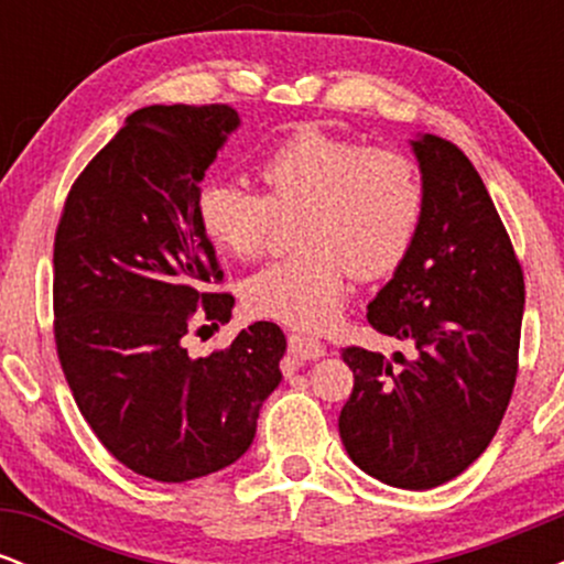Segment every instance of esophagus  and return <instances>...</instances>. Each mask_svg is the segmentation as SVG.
Masks as SVG:
<instances>
[{
	"instance_id": "obj_1",
	"label": "esophagus",
	"mask_w": 564,
	"mask_h": 564,
	"mask_svg": "<svg viewBox=\"0 0 564 564\" xmlns=\"http://www.w3.org/2000/svg\"><path fill=\"white\" fill-rule=\"evenodd\" d=\"M289 349L300 360H315L321 358V355H326V347H323L318 339H313V336H302V334H289Z\"/></svg>"
}]
</instances>
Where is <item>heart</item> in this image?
<instances>
[{
	"mask_svg": "<svg viewBox=\"0 0 564 564\" xmlns=\"http://www.w3.org/2000/svg\"><path fill=\"white\" fill-rule=\"evenodd\" d=\"M262 193L236 180H206L196 217L215 249L249 262L275 219H291L294 254L243 281L249 313L294 328H323L339 313L347 270L358 281L390 275L416 241L424 183L416 161L394 148L307 127L278 142L257 166Z\"/></svg>",
	"mask_w": 564,
	"mask_h": 564,
	"instance_id": "b5f03b06",
	"label": "heart"
}]
</instances>
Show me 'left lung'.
I'll use <instances>...</instances> for the list:
<instances>
[{"mask_svg":"<svg viewBox=\"0 0 564 564\" xmlns=\"http://www.w3.org/2000/svg\"><path fill=\"white\" fill-rule=\"evenodd\" d=\"M411 145L424 183L422 225L368 304V323L411 345L413 358L341 349L355 384L339 435L366 475L430 490L480 458L507 413L525 281L471 161L437 134Z\"/></svg>","mask_w":564,"mask_h":564,"instance_id":"8db88e82","label":"left lung"}]
</instances>
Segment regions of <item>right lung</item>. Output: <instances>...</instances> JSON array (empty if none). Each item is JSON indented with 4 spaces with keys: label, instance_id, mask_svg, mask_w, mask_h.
I'll list each match as a JSON object with an SVG mask.
<instances>
[{
    "label": "right lung",
    "instance_id": "add662e5",
    "mask_svg": "<svg viewBox=\"0 0 564 564\" xmlns=\"http://www.w3.org/2000/svg\"><path fill=\"white\" fill-rule=\"evenodd\" d=\"M241 119L230 106H148L89 161L55 232V345L82 416L116 462L159 482L230 467L281 381L286 336L257 321L191 358L193 323L236 300L196 217L198 183ZM206 328V326H200Z\"/></svg>",
    "mask_w": 564,
    "mask_h": 564
}]
</instances>
